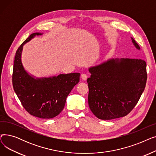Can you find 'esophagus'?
<instances>
[{
  "label": "esophagus",
  "mask_w": 156,
  "mask_h": 156,
  "mask_svg": "<svg viewBox=\"0 0 156 156\" xmlns=\"http://www.w3.org/2000/svg\"><path fill=\"white\" fill-rule=\"evenodd\" d=\"M87 75H86V74H85V73H83V74H81V79H82L83 80H86L87 79Z\"/></svg>",
  "instance_id": "34e87169"
}]
</instances>
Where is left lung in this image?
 Returning <instances> with one entry per match:
<instances>
[{
    "mask_svg": "<svg viewBox=\"0 0 156 156\" xmlns=\"http://www.w3.org/2000/svg\"><path fill=\"white\" fill-rule=\"evenodd\" d=\"M135 47L140 46L132 37ZM147 64L140 59H111L89 68L88 105L99 119L109 120L126 116L144 90Z\"/></svg>",
    "mask_w": 156,
    "mask_h": 156,
    "instance_id": "1",
    "label": "left lung"
}]
</instances>
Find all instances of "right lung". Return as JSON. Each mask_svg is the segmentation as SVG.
<instances>
[{
  "label": "right lung",
  "instance_id": "obj_1",
  "mask_svg": "<svg viewBox=\"0 0 156 156\" xmlns=\"http://www.w3.org/2000/svg\"><path fill=\"white\" fill-rule=\"evenodd\" d=\"M41 33H34L24 41L16 52L12 73V85L21 104L31 115L51 119L63 110L71 90L80 81V74H61L57 76L37 78L30 75L21 62L23 47Z\"/></svg>",
  "mask_w": 156,
  "mask_h": 156
}]
</instances>
